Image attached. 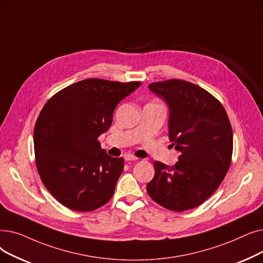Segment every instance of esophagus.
I'll list each match as a JSON object with an SVG mask.
<instances>
[{"label": "esophagus", "mask_w": 263, "mask_h": 263, "mask_svg": "<svg viewBox=\"0 0 263 263\" xmlns=\"http://www.w3.org/2000/svg\"><path fill=\"white\" fill-rule=\"evenodd\" d=\"M124 159L126 161H134V160H137L138 158H137L134 155H132V154H126V155H124Z\"/></svg>", "instance_id": "esophagus-1"}]
</instances>
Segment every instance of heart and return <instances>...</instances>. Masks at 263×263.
<instances>
[{
    "label": "heart",
    "instance_id": "heart-1",
    "mask_svg": "<svg viewBox=\"0 0 263 263\" xmlns=\"http://www.w3.org/2000/svg\"><path fill=\"white\" fill-rule=\"evenodd\" d=\"M156 105H158V104H156ZM159 106H160V105H159Z\"/></svg>",
    "mask_w": 263,
    "mask_h": 263
}]
</instances>
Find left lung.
I'll list each match as a JSON object with an SVG mask.
<instances>
[{"label": "left lung", "mask_w": 263, "mask_h": 263, "mask_svg": "<svg viewBox=\"0 0 263 263\" xmlns=\"http://www.w3.org/2000/svg\"><path fill=\"white\" fill-rule=\"evenodd\" d=\"M169 108V140L180 152L173 167L154 161L146 191L155 202L174 212L194 209L213 195L230 167L233 135L217 99L194 83L170 79L148 84Z\"/></svg>", "instance_id": "obj_1"}]
</instances>
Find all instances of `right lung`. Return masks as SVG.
<instances>
[{"label": "right lung", "mask_w": 263, "mask_h": 263, "mask_svg": "<svg viewBox=\"0 0 263 263\" xmlns=\"http://www.w3.org/2000/svg\"><path fill=\"white\" fill-rule=\"evenodd\" d=\"M140 84L85 79L61 90L44 106L34 128L36 167L61 204L89 212L114 196L124 159L107 155L97 139L111 126L118 104Z\"/></svg>", "instance_id": "obj_1"}]
</instances>
